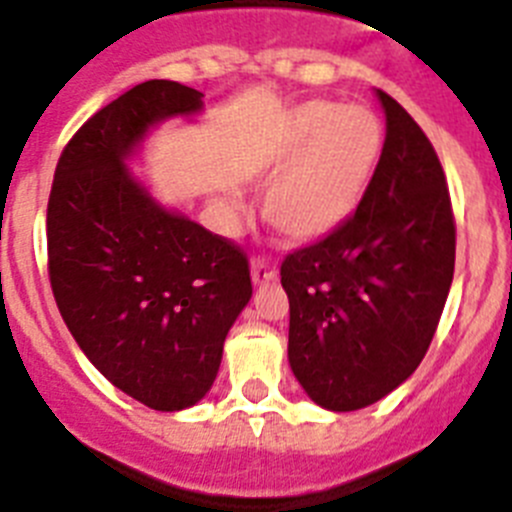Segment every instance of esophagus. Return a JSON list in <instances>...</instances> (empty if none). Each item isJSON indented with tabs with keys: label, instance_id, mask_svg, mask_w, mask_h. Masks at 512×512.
<instances>
[{
	"label": "esophagus",
	"instance_id": "obj_1",
	"mask_svg": "<svg viewBox=\"0 0 512 512\" xmlns=\"http://www.w3.org/2000/svg\"><path fill=\"white\" fill-rule=\"evenodd\" d=\"M251 279L253 284H266L271 279H277V266L271 264L269 259L259 256V259L251 261Z\"/></svg>",
	"mask_w": 512,
	"mask_h": 512
}]
</instances>
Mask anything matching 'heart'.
<instances>
[{
	"mask_svg": "<svg viewBox=\"0 0 512 512\" xmlns=\"http://www.w3.org/2000/svg\"><path fill=\"white\" fill-rule=\"evenodd\" d=\"M384 153V125L366 107L307 102L289 112L264 166V217L292 241L336 233L364 200ZM238 212V202L230 200Z\"/></svg>",
	"mask_w": 512,
	"mask_h": 512,
	"instance_id": "b5f03b06",
	"label": "heart"
}]
</instances>
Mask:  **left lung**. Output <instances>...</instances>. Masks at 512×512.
<instances>
[{
  "label": "left lung",
  "mask_w": 512,
  "mask_h": 512,
  "mask_svg": "<svg viewBox=\"0 0 512 512\" xmlns=\"http://www.w3.org/2000/svg\"><path fill=\"white\" fill-rule=\"evenodd\" d=\"M377 94L387 138L364 200L279 271L292 372L336 413L382 400L418 369L454 279L456 223L436 148L402 104Z\"/></svg>",
  "instance_id": "1"
}]
</instances>
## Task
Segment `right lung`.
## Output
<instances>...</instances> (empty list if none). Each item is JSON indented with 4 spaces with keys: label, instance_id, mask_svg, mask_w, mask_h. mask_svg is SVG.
Masks as SVG:
<instances>
[{
    "label": "right lung",
    "instance_id": "1",
    "mask_svg": "<svg viewBox=\"0 0 512 512\" xmlns=\"http://www.w3.org/2000/svg\"><path fill=\"white\" fill-rule=\"evenodd\" d=\"M205 94L143 81L94 112L66 143L48 197V277L63 323L117 390L153 410L192 408L251 300L238 243L169 212L125 171L153 122Z\"/></svg>",
    "mask_w": 512,
    "mask_h": 512
}]
</instances>
